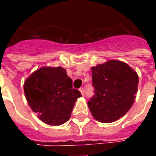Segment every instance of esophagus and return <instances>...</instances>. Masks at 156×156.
Returning <instances> with one entry per match:
<instances>
[{"label": "esophagus", "instance_id": "obj_1", "mask_svg": "<svg viewBox=\"0 0 156 156\" xmlns=\"http://www.w3.org/2000/svg\"><path fill=\"white\" fill-rule=\"evenodd\" d=\"M79 90H80V92H81V94H82V95H85V90H84V88L81 87L80 89H79Z\"/></svg>", "mask_w": 156, "mask_h": 156}]
</instances>
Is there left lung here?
<instances>
[{
  "label": "left lung",
  "instance_id": "8db88e82",
  "mask_svg": "<svg viewBox=\"0 0 156 156\" xmlns=\"http://www.w3.org/2000/svg\"><path fill=\"white\" fill-rule=\"evenodd\" d=\"M95 95L88 101L95 120L111 123L129 110L138 91L137 72L123 61L112 60L91 68Z\"/></svg>",
  "mask_w": 156,
  "mask_h": 156
}]
</instances>
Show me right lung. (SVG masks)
<instances>
[{"label": "right lung", "instance_id": "right-lung-1", "mask_svg": "<svg viewBox=\"0 0 156 156\" xmlns=\"http://www.w3.org/2000/svg\"><path fill=\"white\" fill-rule=\"evenodd\" d=\"M24 93L30 108L40 121L49 126H61L70 118L76 100L82 95L73 89L66 69L41 67L24 83Z\"/></svg>", "mask_w": 156, "mask_h": 156}]
</instances>
